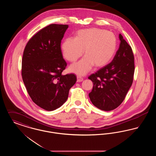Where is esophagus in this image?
I'll list each match as a JSON object with an SVG mask.
<instances>
[{
  "mask_svg": "<svg viewBox=\"0 0 156 156\" xmlns=\"http://www.w3.org/2000/svg\"><path fill=\"white\" fill-rule=\"evenodd\" d=\"M83 81V78H82L81 76H77V82H80Z\"/></svg>",
  "mask_w": 156,
  "mask_h": 156,
  "instance_id": "esophagus-1",
  "label": "esophagus"
}]
</instances>
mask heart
Masks as SVG:
<instances>
[{
	"instance_id": "obj_1",
	"label": "heart",
	"mask_w": 156,
	"mask_h": 156,
	"mask_svg": "<svg viewBox=\"0 0 156 156\" xmlns=\"http://www.w3.org/2000/svg\"><path fill=\"white\" fill-rule=\"evenodd\" d=\"M61 48L64 58L70 62L80 58L84 50L85 56L69 68L71 71L82 75L94 65L103 67L113 59L116 52L117 39L111 31L96 28L82 29L76 33L75 38H66Z\"/></svg>"
}]
</instances>
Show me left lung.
<instances>
[{"label":"left lung","instance_id":"8db88e82","mask_svg":"<svg viewBox=\"0 0 156 156\" xmlns=\"http://www.w3.org/2000/svg\"><path fill=\"white\" fill-rule=\"evenodd\" d=\"M119 37V49L111 62L88 76L94 84L89 94L90 101L105 111L113 110L122 103L133 81V51L121 34Z\"/></svg>","mask_w":156,"mask_h":156}]
</instances>
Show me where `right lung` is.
<instances>
[{"mask_svg": "<svg viewBox=\"0 0 156 156\" xmlns=\"http://www.w3.org/2000/svg\"><path fill=\"white\" fill-rule=\"evenodd\" d=\"M68 27V24L46 26L30 38L23 51L22 76L27 91L33 102L48 111L66 102L76 81L73 74L62 75L67 64L61 42Z\"/></svg>", "mask_w": 156, "mask_h": 156, "instance_id": "right-lung-1", "label": "right lung"}]
</instances>
